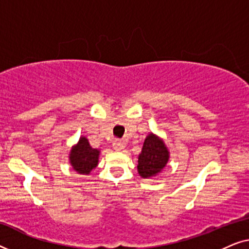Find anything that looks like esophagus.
Listing matches in <instances>:
<instances>
[{
	"mask_svg": "<svg viewBox=\"0 0 249 249\" xmlns=\"http://www.w3.org/2000/svg\"><path fill=\"white\" fill-rule=\"evenodd\" d=\"M112 146H113V149L114 151H121V149L124 148V144L122 142H113V144H112Z\"/></svg>",
	"mask_w": 249,
	"mask_h": 249,
	"instance_id": "1",
	"label": "esophagus"
}]
</instances>
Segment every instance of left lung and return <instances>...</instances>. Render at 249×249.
Listing matches in <instances>:
<instances>
[{"label":"left lung","instance_id":"obj_1","mask_svg":"<svg viewBox=\"0 0 249 249\" xmlns=\"http://www.w3.org/2000/svg\"><path fill=\"white\" fill-rule=\"evenodd\" d=\"M170 152L164 141L158 135L151 134L145 138L141 154L138 155L137 171L144 179L159 176L168 164Z\"/></svg>","mask_w":249,"mask_h":249}]
</instances>
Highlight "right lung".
I'll return each mask as SVG.
<instances>
[{
	"instance_id": "obj_1",
	"label": "right lung",
	"mask_w": 249,
	"mask_h": 249,
	"mask_svg": "<svg viewBox=\"0 0 249 249\" xmlns=\"http://www.w3.org/2000/svg\"><path fill=\"white\" fill-rule=\"evenodd\" d=\"M100 153V149L91 147L85 136H80L77 144L70 149L69 162L77 173L88 176L97 166Z\"/></svg>"
}]
</instances>
